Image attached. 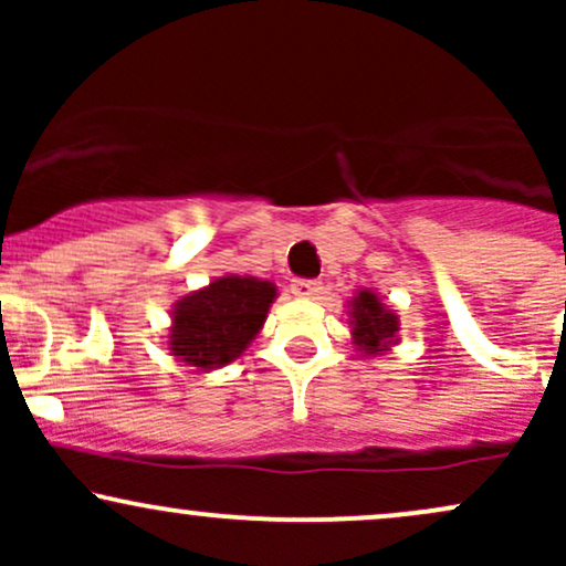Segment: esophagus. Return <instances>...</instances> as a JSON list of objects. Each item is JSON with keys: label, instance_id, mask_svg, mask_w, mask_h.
Wrapping results in <instances>:
<instances>
[{"label": "esophagus", "instance_id": "obj_1", "mask_svg": "<svg viewBox=\"0 0 566 566\" xmlns=\"http://www.w3.org/2000/svg\"><path fill=\"white\" fill-rule=\"evenodd\" d=\"M290 290H292V295H297V297H314L322 292V284L316 282V279H292Z\"/></svg>", "mask_w": 566, "mask_h": 566}]
</instances>
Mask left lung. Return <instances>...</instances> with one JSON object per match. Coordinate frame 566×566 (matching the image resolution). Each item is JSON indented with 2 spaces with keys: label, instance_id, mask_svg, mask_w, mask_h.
<instances>
[{
  "label": "left lung",
  "instance_id": "left-lung-1",
  "mask_svg": "<svg viewBox=\"0 0 566 566\" xmlns=\"http://www.w3.org/2000/svg\"><path fill=\"white\" fill-rule=\"evenodd\" d=\"M350 324H354L356 343L365 348V354H375L380 346H386L388 337H394L399 324L391 311L382 308V303L375 297V292L361 290L359 297L354 301V311H350Z\"/></svg>",
  "mask_w": 566,
  "mask_h": 566
}]
</instances>
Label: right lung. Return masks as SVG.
I'll list each match as a JSON object with an SVG mask.
<instances>
[{
	"label": "right lung",
	"instance_id": "right-lung-1",
	"mask_svg": "<svg viewBox=\"0 0 566 566\" xmlns=\"http://www.w3.org/2000/svg\"><path fill=\"white\" fill-rule=\"evenodd\" d=\"M276 287L252 276L216 279L175 305L172 356L199 369L229 365L263 327Z\"/></svg>",
	"mask_w": 566,
	"mask_h": 566
}]
</instances>
